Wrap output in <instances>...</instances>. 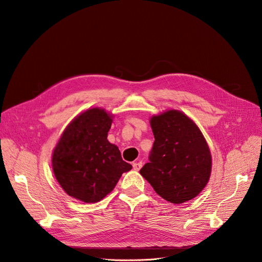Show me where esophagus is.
<instances>
[{
	"mask_svg": "<svg viewBox=\"0 0 262 262\" xmlns=\"http://www.w3.org/2000/svg\"><path fill=\"white\" fill-rule=\"evenodd\" d=\"M141 167H142V163H141V162H135V163L133 164V168H134V170H136V171L140 170Z\"/></svg>",
	"mask_w": 262,
	"mask_h": 262,
	"instance_id": "obj_1",
	"label": "esophagus"
}]
</instances>
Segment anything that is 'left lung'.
<instances>
[{"mask_svg": "<svg viewBox=\"0 0 262 262\" xmlns=\"http://www.w3.org/2000/svg\"><path fill=\"white\" fill-rule=\"evenodd\" d=\"M155 142L140 173L164 200L182 204L194 199L211 173V154L196 124L170 110L150 119Z\"/></svg>", "mask_w": 262, "mask_h": 262, "instance_id": "left-lung-1", "label": "left lung"}]
</instances>
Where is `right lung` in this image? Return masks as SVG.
<instances>
[{
  "instance_id": "1",
  "label": "right lung",
  "mask_w": 262,
  "mask_h": 262,
  "mask_svg": "<svg viewBox=\"0 0 262 262\" xmlns=\"http://www.w3.org/2000/svg\"><path fill=\"white\" fill-rule=\"evenodd\" d=\"M111 118L97 107L83 112L67 126L53 151L57 182L70 196L84 203L101 201L133 168L107 141Z\"/></svg>"
}]
</instances>
